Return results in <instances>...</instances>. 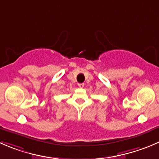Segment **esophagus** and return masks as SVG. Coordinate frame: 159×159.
Masks as SVG:
<instances>
[{"label": "esophagus", "mask_w": 159, "mask_h": 159, "mask_svg": "<svg viewBox=\"0 0 159 159\" xmlns=\"http://www.w3.org/2000/svg\"><path fill=\"white\" fill-rule=\"evenodd\" d=\"M79 87H80V88H83L84 87V83H81V84H78Z\"/></svg>", "instance_id": "obj_1"}]
</instances>
